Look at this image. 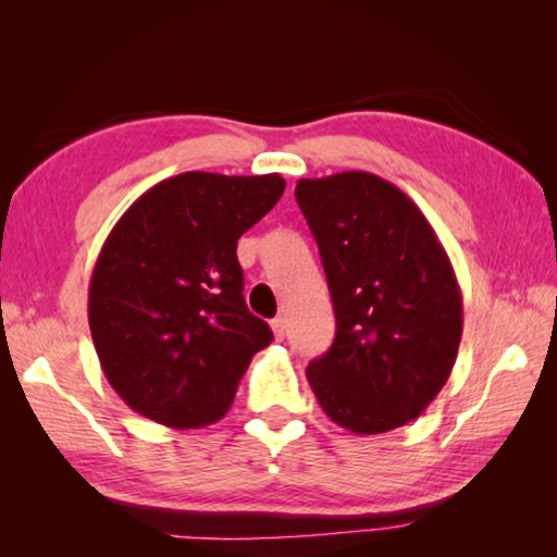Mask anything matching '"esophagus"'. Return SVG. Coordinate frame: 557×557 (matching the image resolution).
I'll list each match as a JSON object with an SVG mask.
<instances>
[{"instance_id": "34e87169", "label": "esophagus", "mask_w": 557, "mask_h": 557, "mask_svg": "<svg viewBox=\"0 0 557 557\" xmlns=\"http://www.w3.org/2000/svg\"><path fill=\"white\" fill-rule=\"evenodd\" d=\"M270 326H272V332H275V338H277V342H282V338H285V334H287V319H285V317L272 319Z\"/></svg>"}]
</instances>
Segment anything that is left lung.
Segmentation results:
<instances>
[{"mask_svg": "<svg viewBox=\"0 0 557 557\" xmlns=\"http://www.w3.org/2000/svg\"><path fill=\"white\" fill-rule=\"evenodd\" d=\"M336 336L307 369L322 410L356 435L420 418L447 383L461 338V292L445 248L398 186L369 172L299 178Z\"/></svg>", "mask_w": 557, "mask_h": 557, "instance_id": "8db88e82", "label": "left lung"}]
</instances>
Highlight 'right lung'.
I'll return each instance as SVG.
<instances>
[{
	"label": "right lung",
	"mask_w": 557,
	"mask_h": 557,
	"mask_svg": "<svg viewBox=\"0 0 557 557\" xmlns=\"http://www.w3.org/2000/svg\"><path fill=\"white\" fill-rule=\"evenodd\" d=\"M285 191L280 174L184 172L145 191L102 243L88 322L102 373L132 410L188 430L228 412L272 342L243 299L238 238Z\"/></svg>",
	"instance_id": "add662e5"
}]
</instances>
